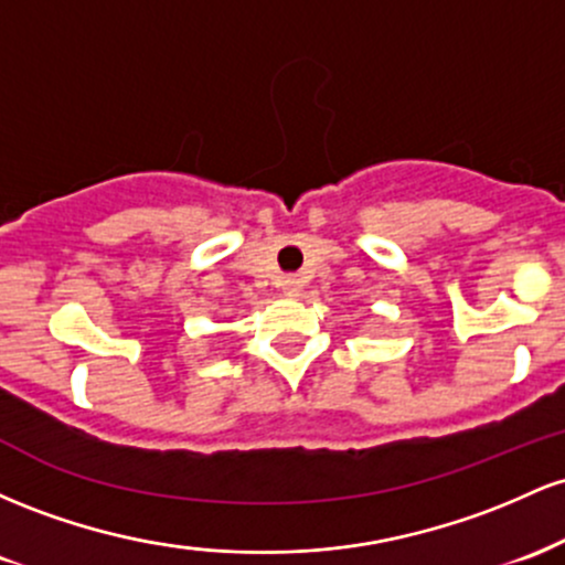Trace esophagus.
<instances>
[{"label":"esophagus","mask_w":565,"mask_h":565,"mask_svg":"<svg viewBox=\"0 0 565 565\" xmlns=\"http://www.w3.org/2000/svg\"><path fill=\"white\" fill-rule=\"evenodd\" d=\"M280 288H282L285 296H299L301 294V280H299V277H282Z\"/></svg>","instance_id":"34e87169"}]
</instances>
